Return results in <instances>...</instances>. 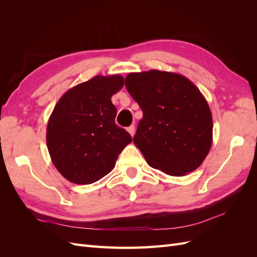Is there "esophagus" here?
<instances>
[{"instance_id": "34e87169", "label": "esophagus", "mask_w": 257, "mask_h": 257, "mask_svg": "<svg viewBox=\"0 0 257 257\" xmlns=\"http://www.w3.org/2000/svg\"><path fill=\"white\" fill-rule=\"evenodd\" d=\"M127 132H128V133L131 134V136L133 137V136H134V134H135V126H134V125H131V126H128V127H127Z\"/></svg>"}]
</instances>
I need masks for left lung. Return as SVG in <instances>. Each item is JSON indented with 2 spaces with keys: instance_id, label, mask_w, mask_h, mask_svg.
Instances as JSON below:
<instances>
[{
  "instance_id": "left-lung-1",
  "label": "left lung",
  "mask_w": 257,
  "mask_h": 257,
  "mask_svg": "<svg viewBox=\"0 0 257 257\" xmlns=\"http://www.w3.org/2000/svg\"><path fill=\"white\" fill-rule=\"evenodd\" d=\"M141 106L134 144L151 167L181 177L197 169L212 145V114L199 89L186 77L151 69L125 78Z\"/></svg>"
}]
</instances>
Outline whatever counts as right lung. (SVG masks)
<instances>
[{
	"label": "right lung",
	"mask_w": 257,
	"mask_h": 257,
	"mask_svg": "<svg viewBox=\"0 0 257 257\" xmlns=\"http://www.w3.org/2000/svg\"><path fill=\"white\" fill-rule=\"evenodd\" d=\"M120 75L100 76L66 91L54 106L46 142L53 165L69 182L90 184L109 174L130 143L114 122L111 96L120 91Z\"/></svg>",
	"instance_id": "add662e5"
}]
</instances>
